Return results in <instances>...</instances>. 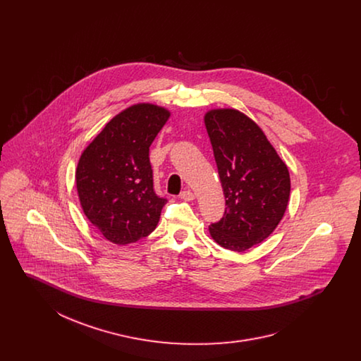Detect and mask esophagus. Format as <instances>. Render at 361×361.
I'll return each mask as SVG.
<instances>
[{
  "mask_svg": "<svg viewBox=\"0 0 361 361\" xmlns=\"http://www.w3.org/2000/svg\"><path fill=\"white\" fill-rule=\"evenodd\" d=\"M180 197H181L183 200H185V202H190V200L195 199V193H193L192 190H189V189H185V190H183V192L180 193Z\"/></svg>",
  "mask_w": 361,
  "mask_h": 361,
  "instance_id": "obj_1",
  "label": "esophagus"
}]
</instances>
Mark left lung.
Here are the masks:
<instances>
[{"instance_id":"left-lung-1","label":"left lung","mask_w":361,"mask_h":361,"mask_svg":"<svg viewBox=\"0 0 361 361\" xmlns=\"http://www.w3.org/2000/svg\"><path fill=\"white\" fill-rule=\"evenodd\" d=\"M207 133L226 199L224 218L209 226L224 249L245 252L268 238L288 206L287 165L255 121L237 109H211Z\"/></svg>"}]
</instances>
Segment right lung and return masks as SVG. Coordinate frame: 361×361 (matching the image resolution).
Here are the masks:
<instances>
[{
	"mask_svg": "<svg viewBox=\"0 0 361 361\" xmlns=\"http://www.w3.org/2000/svg\"><path fill=\"white\" fill-rule=\"evenodd\" d=\"M169 116L154 104L131 105L105 124L78 161L75 184L82 211L116 245L154 231L168 202L154 192L149 149Z\"/></svg>",
	"mask_w": 361,
	"mask_h": 361,
	"instance_id": "right-lung-1",
	"label": "right lung"
}]
</instances>
